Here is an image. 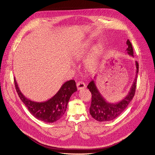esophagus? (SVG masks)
Masks as SVG:
<instances>
[{
  "instance_id": "esophagus-1",
  "label": "esophagus",
  "mask_w": 155,
  "mask_h": 155,
  "mask_svg": "<svg viewBox=\"0 0 155 155\" xmlns=\"http://www.w3.org/2000/svg\"><path fill=\"white\" fill-rule=\"evenodd\" d=\"M77 89L79 91V90H82V89H84L86 87H85V84L82 82H78L77 84Z\"/></svg>"
}]
</instances>
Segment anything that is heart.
I'll return each mask as SVG.
<instances>
[{"label": "heart", "mask_w": 155, "mask_h": 155, "mask_svg": "<svg viewBox=\"0 0 155 155\" xmlns=\"http://www.w3.org/2000/svg\"><path fill=\"white\" fill-rule=\"evenodd\" d=\"M91 48V45L89 44H86L84 45L82 47L80 48L78 50H77L75 53L74 56L76 59H80L88 51L89 49ZM101 45H97L94 48L91 54L88 56V58L85 61V66L88 69H93L95 67L97 58L101 51Z\"/></svg>", "instance_id": "obj_1"}]
</instances>
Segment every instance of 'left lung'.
I'll list each match as a JSON object with an SVG mask.
<instances>
[{
  "label": "left lung",
  "mask_w": 155,
  "mask_h": 155,
  "mask_svg": "<svg viewBox=\"0 0 155 155\" xmlns=\"http://www.w3.org/2000/svg\"><path fill=\"white\" fill-rule=\"evenodd\" d=\"M126 44L127 48L126 49L127 53L132 56H133V48L130 41L127 39ZM136 74L131 87L130 88L129 92L124 98L117 103H110L106 101L104 97L101 94L98 88H97L95 81L93 80L88 84L87 88L92 94V102L90 107V114L92 117L99 122H107L116 119L126 109L127 105L133 99L134 96L137 74L139 71V64L136 61ZM96 78V76L94 77Z\"/></svg>",
  "instance_id": "left-lung-1"
}]
</instances>
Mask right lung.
<instances>
[{
  "label": "right lung",
  "instance_id": "right-lung-1",
  "mask_svg": "<svg viewBox=\"0 0 155 155\" xmlns=\"http://www.w3.org/2000/svg\"><path fill=\"white\" fill-rule=\"evenodd\" d=\"M14 84L19 98L31 114L46 123H52L61 119L67 110L70 97L77 91L75 80H70L64 82L51 99L38 102L31 101L22 94L15 78Z\"/></svg>",
  "mask_w": 155,
  "mask_h": 155
}]
</instances>
